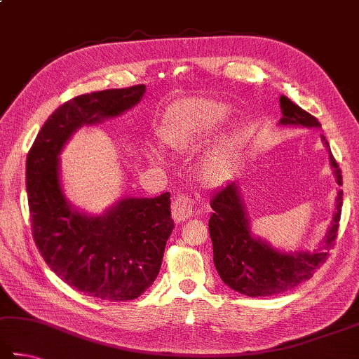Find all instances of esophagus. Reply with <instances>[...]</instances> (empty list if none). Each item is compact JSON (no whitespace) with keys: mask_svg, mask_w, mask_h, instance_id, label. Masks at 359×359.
<instances>
[{"mask_svg":"<svg viewBox=\"0 0 359 359\" xmlns=\"http://www.w3.org/2000/svg\"><path fill=\"white\" fill-rule=\"evenodd\" d=\"M196 213V204L194 201L187 196V194H180L172 202V218L175 223H182V221L188 219Z\"/></svg>","mask_w":359,"mask_h":359,"instance_id":"obj_1","label":"esophagus"}]
</instances>
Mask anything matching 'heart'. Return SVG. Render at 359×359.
I'll list each match as a JSON object with an SVG mask.
<instances>
[{
	"label": "heart",
	"instance_id": "1",
	"mask_svg": "<svg viewBox=\"0 0 359 359\" xmlns=\"http://www.w3.org/2000/svg\"><path fill=\"white\" fill-rule=\"evenodd\" d=\"M227 114H229V107L221 102L199 99V97L180 100L163 117L158 128L160 140L172 151H190L207 140ZM236 135H221L201 160L202 177L207 182H218L223 177L236 154ZM149 157L158 163L165 158L157 149H151Z\"/></svg>",
	"mask_w": 359,
	"mask_h": 359
}]
</instances>
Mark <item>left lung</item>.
<instances>
[{
	"label": "left lung",
	"instance_id": "obj_1",
	"mask_svg": "<svg viewBox=\"0 0 359 359\" xmlns=\"http://www.w3.org/2000/svg\"><path fill=\"white\" fill-rule=\"evenodd\" d=\"M279 107L283 113L279 126L320 128V123L314 116L306 113L285 95L279 97ZM322 141L328 149L330 165L337 185H342L341 169L323 135ZM210 207L213 213L208 219V231L213 245V262L219 278L226 285L242 295L270 297L302 284L325 264L328 251L337 237L342 190L337 191L333 221L318 248L312 251L276 250L265 238L254 236L237 180L227 182L215 191Z\"/></svg>",
	"mask_w": 359,
	"mask_h": 359
}]
</instances>
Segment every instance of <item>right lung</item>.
<instances>
[{
	"label": "right lung",
	"mask_w": 359,
	"mask_h": 359,
	"mask_svg": "<svg viewBox=\"0 0 359 359\" xmlns=\"http://www.w3.org/2000/svg\"><path fill=\"white\" fill-rule=\"evenodd\" d=\"M144 84L78 95L43 123L26 158V190L34 242L48 266L84 295L127 302L157 278L174 229L171 194L122 198L102 215L78 210L61 184L66 142L83 126H97L138 105Z\"/></svg>",
	"instance_id": "obj_1"
}]
</instances>
